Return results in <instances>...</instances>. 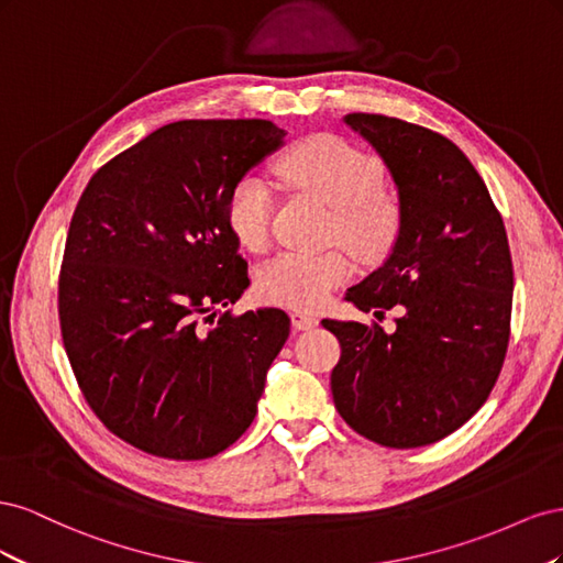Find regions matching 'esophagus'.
I'll return each instance as SVG.
<instances>
[{"mask_svg": "<svg viewBox=\"0 0 563 563\" xmlns=\"http://www.w3.org/2000/svg\"><path fill=\"white\" fill-rule=\"evenodd\" d=\"M291 321H294L296 331H308V329H314L319 323V319L314 314H308V312H294Z\"/></svg>", "mask_w": 563, "mask_h": 563, "instance_id": "34e87169", "label": "esophagus"}]
</instances>
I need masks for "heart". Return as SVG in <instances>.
<instances>
[{
  "instance_id": "heart-1",
  "label": "heart",
  "mask_w": 563,
  "mask_h": 563,
  "mask_svg": "<svg viewBox=\"0 0 563 563\" xmlns=\"http://www.w3.org/2000/svg\"><path fill=\"white\" fill-rule=\"evenodd\" d=\"M277 178L302 195L333 209L329 240L343 244L362 261L378 258L391 244L397 213L385 199V168L352 143L335 135H314L291 147L277 162ZM228 225L246 251L261 253L269 244L275 197L261 176H246L232 187ZM343 253H282L265 263L255 277L263 300L294 310H314L333 288L350 277Z\"/></svg>"
}]
</instances>
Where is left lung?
<instances>
[{
    "label": "left lung",
    "mask_w": 563,
    "mask_h": 563,
    "mask_svg": "<svg viewBox=\"0 0 563 563\" xmlns=\"http://www.w3.org/2000/svg\"><path fill=\"white\" fill-rule=\"evenodd\" d=\"M343 122L378 152L399 199L389 255L345 300L401 317L395 333L321 321L343 350L333 401L380 446H428L463 428L498 380L515 291L507 232L482 176L444 135L385 114L352 112Z\"/></svg>",
    "instance_id": "left-lung-1"
}]
</instances>
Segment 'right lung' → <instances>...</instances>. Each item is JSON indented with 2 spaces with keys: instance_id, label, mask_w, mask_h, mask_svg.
Instances as JSON below:
<instances>
[{
  "instance_id": "right-lung-1",
  "label": "right lung",
  "mask_w": 563,
  "mask_h": 563,
  "mask_svg": "<svg viewBox=\"0 0 563 563\" xmlns=\"http://www.w3.org/2000/svg\"><path fill=\"white\" fill-rule=\"evenodd\" d=\"M267 119H183L110 159L84 190L58 286L65 352L93 413L145 453L201 460L258 413L291 319L220 308L249 286L232 187L284 145Z\"/></svg>"
}]
</instances>
